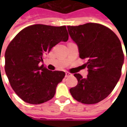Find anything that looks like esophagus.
I'll return each mask as SVG.
<instances>
[{
  "instance_id": "34e87169",
  "label": "esophagus",
  "mask_w": 127,
  "mask_h": 127,
  "mask_svg": "<svg viewBox=\"0 0 127 127\" xmlns=\"http://www.w3.org/2000/svg\"><path fill=\"white\" fill-rule=\"evenodd\" d=\"M73 74L71 73H69V72H66L65 73V77H70V76H72Z\"/></svg>"
}]
</instances>
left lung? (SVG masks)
<instances>
[{
  "label": "left lung",
  "mask_w": 127,
  "mask_h": 127,
  "mask_svg": "<svg viewBox=\"0 0 127 127\" xmlns=\"http://www.w3.org/2000/svg\"><path fill=\"white\" fill-rule=\"evenodd\" d=\"M67 29L78 46L80 58L86 60L84 65L88 69L86 78L75 73L78 83L70 93L82 103H97L112 93L121 76L124 53L120 39L100 24L67 26Z\"/></svg>",
  "instance_id": "8db88e82"
}]
</instances>
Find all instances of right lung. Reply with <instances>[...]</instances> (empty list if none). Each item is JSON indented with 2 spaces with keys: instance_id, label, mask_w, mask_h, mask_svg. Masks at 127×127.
I'll return each instance as SVG.
<instances>
[{
  "instance_id": "obj_1",
  "label": "right lung",
  "mask_w": 127,
  "mask_h": 127,
  "mask_svg": "<svg viewBox=\"0 0 127 127\" xmlns=\"http://www.w3.org/2000/svg\"><path fill=\"white\" fill-rule=\"evenodd\" d=\"M69 34L65 26L31 25L13 39L5 52L4 70L10 85L24 101L41 104L54 97L64 71H52L40 63L45 54Z\"/></svg>"
}]
</instances>
